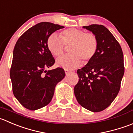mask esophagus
I'll return each instance as SVG.
<instances>
[{"mask_svg":"<svg viewBox=\"0 0 133 133\" xmlns=\"http://www.w3.org/2000/svg\"><path fill=\"white\" fill-rule=\"evenodd\" d=\"M65 74H66V75H67L70 72V71L68 70H65Z\"/></svg>","mask_w":133,"mask_h":133,"instance_id":"1","label":"esophagus"}]
</instances>
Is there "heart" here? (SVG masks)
<instances>
[{"label":"heart","instance_id":"b5f03b06","mask_svg":"<svg viewBox=\"0 0 133 133\" xmlns=\"http://www.w3.org/2000/svg\"><path fill=\"white\" fill-rule=\"evenodd\" d=\"M65 46H69L70 54L57 60V65L66 70L77 68L81 63H87L94 57L98 48V41L95 35L85 33L76 28L64 30L59 36L52 34L47 39V47L50 52L56 57L63 55Z\"/></svg>","mask_w":133,"mask_h":133}]
</instances>
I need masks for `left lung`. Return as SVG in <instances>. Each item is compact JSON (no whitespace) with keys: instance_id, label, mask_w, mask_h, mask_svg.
I'll list each match as a JSON object with an SVG mask.
<instances>
[{"instance_id":"1","label":"left lung","mask_w":133,"mask_h":133,"mask_svg":"<svg viewBox=\"0 0 133 133\" xmlns=\"http://www.w3.org/2000/svg\"><path fill=\"white\" fill-rule=\"evenodd\" d=\"M83 28L91 31L98 41L96 54L81 69L74 87L77 102L89 111L100 112L111 104L119 92L124 74L123 55L120 45L103 25Z\"/></svg>"}]
</instances>
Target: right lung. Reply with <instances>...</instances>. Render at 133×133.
Listing matches in <instances>:
<instances>
[{
    "instance_id": "obj_1",
    "label": "right lung",
    "mask_w": 133,
    "mask_h": 133,
    "mask_svg": "<svg viewBox=\"0 0 133 133\" xmlns=\"http://www.w3.org/2000/svg\"><path fill=\"white\" fill-rule=\"evenodd\" d=\"M64 28L40 22L25 31L15 44L10 69L13 92L28 109L35 111L47 105L53 98L56 85L65 77L62 68L46 70L55 63L47 47V39Z\"/></svg>"
}]
</instances>
